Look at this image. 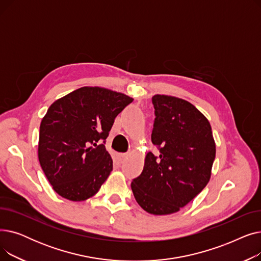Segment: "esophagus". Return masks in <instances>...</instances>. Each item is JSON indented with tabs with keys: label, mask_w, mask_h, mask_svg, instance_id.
I'll list each match as a JSON object with an SVG mask.
<instances>
[{
	"label": "esophagus",
	"mask_w": 261,
	"mask_h": 261,
	"mask_svg": "<svg viewBox=\"0 0 261 261\" xmlns=\"http://www.w3.org/2000/svg\"><path fill=\"white\" fill-rule=\"evenodd\" d=\"M127 156L128 155L125 154V153H116L115 156H114V162L117 164V165H120V164H122L123 162H125Z\"/></svg>",
	"instance_id": "1"
}]
</instances>
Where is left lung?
<instances>
[{"label": "left lung", "mask_w": 261, "mask_h": 261, "mask_svg": "<svg viewBox=\"0 0 261 261\" xmlns=\"http://www.w3.org/2000/svg\"><path fill=\"white\" fill-rule=\"evenodd\" d=\"M151 134L159 155L148 152L144 169L131 183L134 198L151 215L179 212L207 185L216 158L208 119L187 100L156 94Z\"/></svg>", "instance_id": "8db88e82"}]
</instances>
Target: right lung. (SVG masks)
Instances as JSON below:
<instances>
[{"label": "right lung", "mask_w": 261, "mask_h": 261, "mask_svg": "<svg viewBox=\"0 0 261 261\" xmlns=\"http://www.w3.org/2000/svg\"><path fill=\"white\" fill-rule=\"evenodd\" d=\"M133 101L101 87H82L54 101L41 120L38 158L53 189L70 201L93 197L113 169L105 141Z\"/></svg>", "instance_id": "1"}]
</instances>
